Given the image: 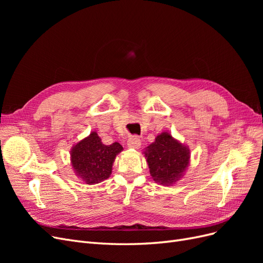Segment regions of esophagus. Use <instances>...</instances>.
Returning a JSON list of instances; mask_svg holds the SVG:
<instances>
[{
	"label": "esophagus",
	"instance_id": "esophagus-1",
	"mask_svg": "<svg viewBox=\"0 0 263 263\" xmlns=\"http://www.w3.org/2000/svg\"><path fill=\"white\" fill-rule=\"evenodd\" d=\"M141 146V141L137 136H133L127 140V147L130 149H139Z\"/></svg>",
	"mask_w": 263,
	"mask_h": 263
}]
</instances>
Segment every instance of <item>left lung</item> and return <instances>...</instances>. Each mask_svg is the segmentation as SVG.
Returning <instances> with one entry per match:
<instances>
[{
	"mask_svg": "<svg viewBox=\"0 0 263 263\" xmlns=\"http://www.w3.org/2000/svg\"><path fill=\"white\" fill-rule=\"evenodd\" d=\"M150 176L161 185H172L183 176L190 164V149L168 132L158 135L144 151Z\"/></svg>",
	"mask_w": 263,
	"mask_h": 263,
	"instance_id": "8db88e82",
	"label": "left lung"
}]
</instances>
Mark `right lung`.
Masks as SVG:
<instances>
[{"instance_id":"obj_1","label":"right lung","mask_w":263,"mask_h":263,"mask_svg":"<svg viewBox=\"0 0 263 263\" xmlns=\"http://www.w3.org/2000/svg\"><path fill=\"white\" fill-rule=\"evenodd\" d=\"M123 150L118 142L104 145L97 132L77 142L70 151V160L78 178L86 184H97L109 178L116 156Z\"/></svg>"}]
</instances>
